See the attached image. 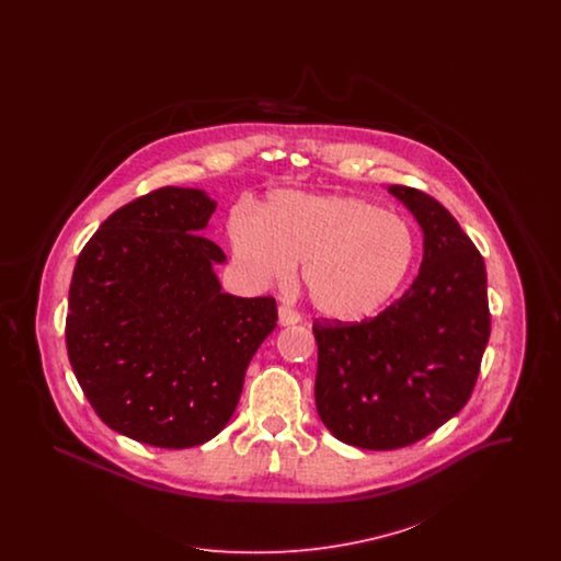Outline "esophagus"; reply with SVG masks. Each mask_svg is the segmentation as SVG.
I'll use <instances>...</instances> for the list:
<instances>
[{"mask_svg":"<svg viewBox=\"0 0 561 561\" xmlns=\"http://www.w3.org/2000/svg\"><path fill=\"white\" fill-rule=\"evenodd\" d=\"M277 318H279V325H294V323L300 321V316L293 311V309H288V307H279Z\"/></svg>","mask_w":561,"mask_h":561,"instance_id":"obj_1","label":"esophagus"}]
</instances>
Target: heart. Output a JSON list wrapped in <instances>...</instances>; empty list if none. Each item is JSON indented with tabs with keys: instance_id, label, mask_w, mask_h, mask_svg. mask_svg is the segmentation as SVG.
Returning <instances> with one entry per match:
<instances>
[{
	"instance_id": "obj_1",
	"label": "heart",
	"mask_w": 561,
	"mask_h": 561,
	"mask_svg": "<svg viewBox=\"0 0 561 561\" xmlns=\"http://www.w3.org/2000/svg\"><path fill=\"white\" fill-rule=\"evenodd\" d=\"M233 259L254 284L302 286L325 320L359 321L398 293L416 261L408 220L351 195L275 191L263 210L240 204L227 220Z\"/></svg>"
}]
</instances>
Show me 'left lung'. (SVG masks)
<instances>
[{
  "mask_svg": "<svg viewBox=\"0 0 561 561\" xmlns=\"http://www.w3.org/2000/svg\"><path fill=\"white\" fill-rule=\"evenodd\" d=\"M387 191L423 229L416 279L374 320L313 323L321 423L366 450L410 446L456 416L490 339L485 265L473 241L427 193Z\"/></svg>",
  "mask_w": 561,
  "mask_h": 561,
  "instance_id": "obj_1",
  "label": "left lung"
}]
</instances>
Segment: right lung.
<instances>
[{
    "label": "right lung",
    "mask_w": 561,
    "mask_h": 561,
    "mask_svg": "<svg viewBox=\"0 0 561 561\" xmlns=\"http://www.w3.org/2000/svg\"><path fill=\"white\" fill-rule=\"evenodd\" d=\"M216 202L163 187L115 210L81 250L67 353L107 427L156 448L210 442L233 416L275 298L222 293L225 252L199 236Z\"/></svg>",
    "instance_id": "1"
}]
</instances>
